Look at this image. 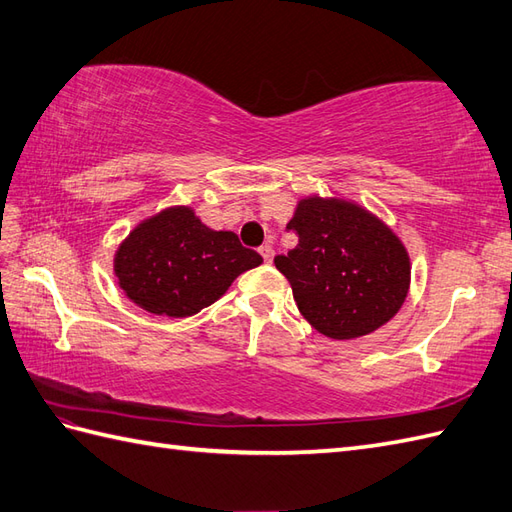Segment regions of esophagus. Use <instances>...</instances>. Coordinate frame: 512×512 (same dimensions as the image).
I'll return each instance as SVG.
<instances>
[{
    "instance_id": "esophagus-1",
    "label": "esophagus",
    "mask_w": 512,
    "mask_h": 512,
    "mask_svg": "<svg viewBox=\"0 0 512 512\" xmlns=\"http://www.w3.org/2000/svg\"><path fill=\"white\" fill-rule=\"evenodd\" d=\"M258 252H260V256H263L265 263H271V260H273V247L269 243H265L263 247H260Z\"/></svg>"
}]
</instances>
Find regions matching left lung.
I'll return each instance as SVG.
<instances>
[{
  "instance_id": "8db88e82",
  "label": "left lung",
  "mask_w": 512,
  "mask_h": 512,
  "mask_svg": "<svg viewBox=\"0 0 512 512\" xmlns=\"http://www.w3.org/2000/svg\"><path fill=\"white\" fill-rule=\"evenodd\" d=\"M286 228L299 241L273 263L317 332L358 339L397 315L408 295L410 258L384 221L347 199L310 195L299 199Z\"/></svg>"
}]
</instances>
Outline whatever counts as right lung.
Returning a JSON list of instances; mask_svg holds the SVG:
<instances>
[{"label":"right lung","mask_w":512,"mask_h":512,"mask_svg":"<svg viewBox=\"0 0 512 512\" xmlns=\"http://www.w3.org/2000/svg\"><path fill=\"white\" fill-rule=\"evenodd\" d=\"M263 263L228 230H210L189 206L141 221L115 254L117 282L136 306L191 317L215 304L243 271Z\"/></svg>","instance_id":"obj_1"}]
</instances>
